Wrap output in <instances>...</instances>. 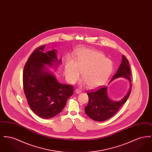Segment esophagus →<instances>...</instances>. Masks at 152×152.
I'll return each mask as SVG.
<instances>
[{
    "instance_id": "1",
    "label": "esophagus",
    "mask_w": 152,
    "mask_h": 152,
    "mask_svg": "<svg viewBox=\"0 0 152 152\" xmlns=\"http://www.w3.org/2000/svg\"><path fill=\"white\" fill-rule=\"evenodd\" d=\"M81 92H82V91H81V90L79 89H76L75 90V93L77 94H79L81 93Z\"/></svg>"
}]
</instances>
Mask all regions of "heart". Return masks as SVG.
Segmentation results:
<instances>
[{
	"label": "heart",
	"mask_w": 152,
	"mask_h": 152,
	"mask_svg": "<svg viewBox=\"0 0 152 152\" xmlns=\"http://www.w3.org/2000/svg\"><path fill=\"white\" fill-rule=\"evenodd\" d=\"M113 69L112 61L97 51L86 50L80 51L75 62L69 60L65 66V75L70 83H75L79 77L91 88L102 86L111 75Z\"/></svg>",
	"instance_id": "heart-1"
}]
</instances>
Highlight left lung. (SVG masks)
Returning a JSON list of instances; mask_svg holds the SVG:
<instances>
[{
  "label": "left lung",
  "instance_id": "1",
  "mask_svg": "<svg viewBox=\"0 0 152 152\" xmlns=\"http://www.w3.org/2000/svg\"><path fill=\"white\" fill-rule=\"evenodd\" d=\"M130 76L129 61L126 57L123 55L121 63L109 83L118 78L126 79L130 83V88L127 94L122 99L114 101L109 97L107 87L102 86L96 90L88 92L87 94L89 97V102L85 108V112L87 116L96 121H104L114 116L130 95L132 87Z\"/></svg>",
  "mask_w": 152,
  "mask_h": 152
}]
</instances>
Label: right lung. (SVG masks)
I'll list each match as a JSON object with an SVG mask.
<instances>
[{
	"label": "right lung",
	"mask_w": 152,
	"mask_h": 152,
	"mask_svg": "<svg viewBox=\"0 0 152 152\" xmlns=\"http://www.w3.org/2000/svg\"><path fill=\"white\" fill-rule=\"evenodd\" d=\"M42 45L31 55L24 66L23 74V89L30 108L43 118H51L64 109L73 88L60 83L48 66L57 69L61 64L57 51L44 52Z\"/></svg>",
	"instance_id": "obj_1"
}]
</instances>
